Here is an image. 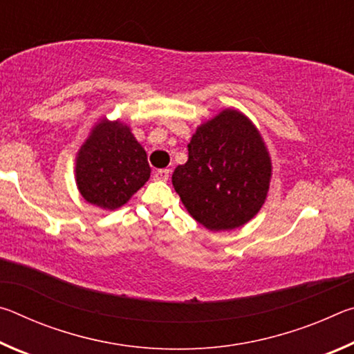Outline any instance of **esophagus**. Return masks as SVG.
Wrapping results in <instances>:
<instances>
[{
  "instance_id": "obj_1",
  "label": "esophagus",
  "mask_w": 354,
  "mask_h": 354,
  "mask_svg": "<svg viewBox=\"0 0 354 354\" xmlns=\"http://www.w3.org/2000/svg\"><path fill=\"white\" fill-rule=\"evenodd\" d=\"M169 176H170V171L167 170V169L158 170V171L154 173V179H156V181H167V179H169Z\"/></svg>"
}]
</instances>
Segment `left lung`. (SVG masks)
I'll use <instances>...</instances> for the list:
<instances>
[{
    "instance_id": "left-lung-1",
    "label": "left lung",
    "mask_w": 354,
    "mask_h": 354,
    "mask_svg": "<svg viewBox=\"0 0 354 354\" xmlns=\"http://www.w3.org/2000/svg\"><path fill=\"white\" fill-rule=\"evenodd\" d=\"M187 148V162L171 175L187 212L214 232L248 223L267 200L273 170L256 124L226 107L196 128Z\"/></svg>"
}]
</instances>
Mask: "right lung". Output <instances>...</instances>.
I'll list each match as a JSON object with an SVG mask.
<instances>
[{
    "mask_svg": "<svg viewBox=\"0 0 354 354\" xmlns=\"http://www.w3.org/2000/svg\"><path fill=\"white\" fill-rule=\"evenodd\" d=\"M147 151L122 120L100 118L76 153L77 190L91 205L115 211L145 184Z\"/></svg>",
    "mask_w": 354,
    "mask_h": 354,
    "instance_id": "1",
    "label": "right lung"
}]
</instances>
